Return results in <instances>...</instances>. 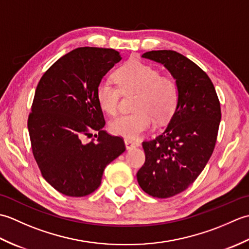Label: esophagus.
Wrapping results in <instances>:
<instances>
[{
    "label": "esophagus",
    "mask_w": 249,
    "mask_h": 249,
    "mask_svg": "<svg viewBox=\"0 0 249 249\" xmlns=\"http://www.w3.org/2000/svg\"><path fill=\"white\" fill-rule=\"evenodd\" d=\"M125 145H126V149H127V150L134 149V147H138L140 145V142L131 140V139H125Z\"/></svg>",
    "instance_id": "esophagus-1"
}]
</instances>
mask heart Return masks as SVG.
<instances>
[{
	"label": "heart",
	"instance_id": "heart-1",
	"mask_svg": "<svg viewBox=\"0 0 249 249\" xmlns=\"http://www.w3.org/2000/svg\"><path fill=\"white\" fill-rule=\"evenodd\" d=\"M118 86L100 81L96 89L99 107L110 115L119 110L122 93H137L134 109L136 112L123 114L111 122L110 131L127 139L138 138L149 130L154 119L165 122L170 119L178 103V87L169 75L139 61H130L114 72Z\"/></svg>",
	"mask_w": 249,
	"mask_h": 249
}]
</instances>
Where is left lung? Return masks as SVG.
<instances>
[{"label":"left lung","instance_id":"1","mask_svg":"<svg viewBox=\"0 0 249 249\" xmlns=\"http://www.w3.org/2000/svg\"><path fill=\"white\" fill-rule=\"evenodd\" d=\"M142 57L160 63L178 87V103L166 130L142 142L145 162L137 173L152 197L170 198L188 188L214 151L221 119L212 81L186 56L173 50L149 51Z\"/></svg>","mask_w":249,"mask_h":249}]
</instances>
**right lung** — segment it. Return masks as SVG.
Instances as JSON below:
<instances>
[{"label": "right lung", "instance_id": "obj_1", "mask_svg": "<svg viewBox=\"0 0 249 249\" xmlns=\"http://www.w3.org/2000/svg\"><path fill=\"white\" fill-rule=\"evenodd\" d=\"M121 54L80 47L60 57L37 84L28 128L41 176L70 197H83L102 183L106 166L125 151L122 137L104 130L96 89ZM98 132L89 144L83 139Z\"/></svg>", "mask_w": 249, "mask_h": 249}]
</instances>
